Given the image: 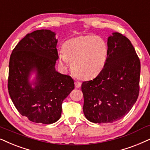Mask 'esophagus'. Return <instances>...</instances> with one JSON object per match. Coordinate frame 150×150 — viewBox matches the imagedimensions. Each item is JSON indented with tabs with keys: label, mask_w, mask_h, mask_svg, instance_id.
Here are the masks:
<instances>
[{
	"label": "esophagus",
	"mask_w": 150,
	"mask_h": 150,
	"mask_svg": "<svg viewBox=\"0 0 150 150\" xmlns=\"http://www.w3.org/2000/svg\"><path fill=\"white\" fill-rule=\"evenodd\" d=\"M81 86V82H79V81H76L75 82V87H76V88H79Z\"/></svg>",
	"instance_id": "34e87169"
}]
</instances>
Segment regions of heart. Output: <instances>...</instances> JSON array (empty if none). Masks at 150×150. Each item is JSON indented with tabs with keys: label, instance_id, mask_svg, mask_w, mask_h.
Wrapping results in <instances>:
<instances>
[{
	"label": "heart",
	"instance_id": "heart-1",
	"mask_svg": "<svg viewBox=\"0 0 150 150\" xmlns=\"http://www.w3.org/2000/svg\"><path fill=\"white\" fill-rule=\"evenodd\" d=\"M63 54L58 55L62 65L67 62L75 76L81 79H92L99 74L105 65L108 45L102 38L86 35L68 40L63 46Z\"/></svg>",
	"mask_w": 150,
	"mask_h": 150
}]
</instances>
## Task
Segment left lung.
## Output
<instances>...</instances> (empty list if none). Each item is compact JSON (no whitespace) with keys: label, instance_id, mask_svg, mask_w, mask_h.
I'll use <instances>...</instances> for the list:
<instances>
[{"label":"left lung","instance_id":"8db88e82","mask_svg":"<svg viewBox=\"0 0 150 150\" xmlns=\"http://www.w3.org/2000/svg\"><path fill=\"white\" fill-rule=\"evenodd\" d=\"M108 57L94 79L84 81L83 112L94 123L113 122L131 110L139 93L141 63L127 37L118 32L108 38Z\"/></svg>","mask_w":150,"mask_h":150}]
</instances>
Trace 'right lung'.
Returning <instances> with one entry per match:
<instances>
[{
	"mask_svg": "<svg viewBox=\"0 0 150 150\" xmlns=\"http://www.w3.org/2000/svg\"><path fill=\"white\" fill-rule=\"evenodd\" d=\"M55 32L27 34L13 50L9 64L8 91L23 116L37 123L52 124L61 118L62 103L74 89L71 76L55 69L58 59ZM36 77L29 81L32 73Z\"/></svg>",
	"mask_w": 150,
	"mask_h": 150,
	"instance_id": "obj_1",
	"label": "right lung"
}]
</instances>
